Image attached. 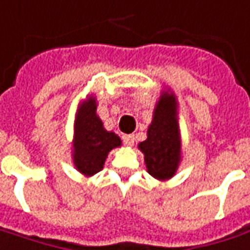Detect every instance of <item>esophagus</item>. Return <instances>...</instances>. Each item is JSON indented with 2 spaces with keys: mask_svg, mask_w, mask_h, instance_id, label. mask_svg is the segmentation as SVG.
Segmentation results:
<instances>
[{
  "mask_svg": "<svg viewBox=\"0 0 250 250\" xmlns=\"http://www.w3.org/2000/svg\"><path fill=\"white\" fill-rule=\"evenodd\" d=\"M123 142H125L127 146H132L134 145V135L132 134H125V135H123Z\"/></svg>",
  "mask_w": 250,
  "mask_h": 250,
  "instance_id": "obj_1",
  "label": "esophagus"
}]
</instances>
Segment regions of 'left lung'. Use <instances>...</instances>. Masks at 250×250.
Listing matches in <instances>:
<instances>
[{
    "mask_svg": "<svg viewBox=\"0 0 250 250\" xmlns=\"http://www.w3.org/2000/svg\"><path fill=\"white\" fill-rule=\"evenodd\" d=\"M145 156L149 174L159 181H168L181 163V134L178 125V103L166 91L156 104L147 138L138 145Z\"/></svg>",
    "mask_w": 250,
    "mask_h": 250,
    "instance_id": "1",
    "label": "left lung"
}]
</instances>
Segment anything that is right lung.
<instances>
[{"label": "right lung", "mask_w": 250, "mask_h": 250, "mask_svg": "<svg viewBox=\"0 0 250 250\" xmlns=\"http://www.w3.org/2000/svg\"><path fill=\"white\" fill-rule=\"evenodd\" d=\"M120 145L122 141L118 135L104 128L103 122L97 115L96 97H89L76 112L72 142L75 168L84 176L100 172L108 153Z\"/></svg>", "instance_id": "add662e5"}]
</instances>
